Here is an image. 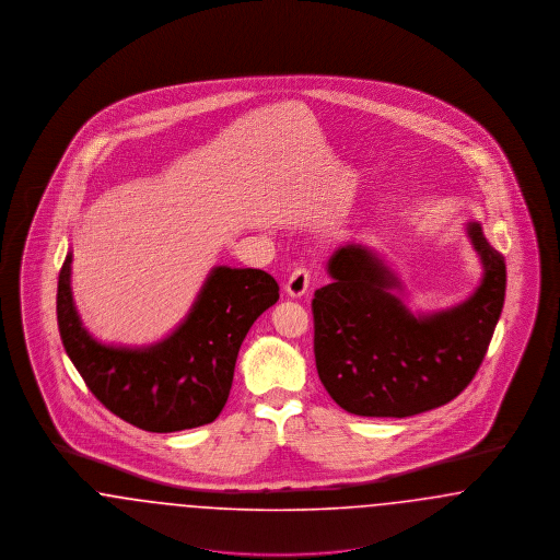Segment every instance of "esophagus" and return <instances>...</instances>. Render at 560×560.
Returning a JSON list of instances; mask_svg holds the SVG:
<instances>
[{"label":"esophagus","instance_id":"1","mask_svg":"<svg viewBox=\"0 0 560 560\" xmlns=\"http://www.w3.org/2000/svg\"><path fill=\"white\" fill-rule=\"evenodd\" d=\"M308 285H311V272L306 268H295L285 283V293L292 298H302L308 292Z\"/></svg>","mask_w":560,"mask_h":560}]
</instances>
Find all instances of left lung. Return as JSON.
I'll return each instance as SVG.
<instances>
[{"label":"left lung","mask_w":560,"mask_h":560,"mask_svg":"<svg viewBox=\"0 0 560 560\" xmlns=\"http://www.w3.org/2000/svg\"><path fill=\"white\" fill-rule=\"evenodd\" d=\"M466 233L482 281L457 306L413 315L400 302L399 277L365 245L338 247L331 283L313 298L320 382L342 409L365 418H409L455 399L479 372L506 295L504 256L479 222Z\"/></svg>","instance_id":"1"}]
</instances>
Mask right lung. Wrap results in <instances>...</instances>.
Returning a JSON list of instances; mask_svg holds the SVG:
<instances>
[{"instance_id":"1","label":"right lung","mask_w":560,"mask_h":560,"mask_svg":"<svg viewBox=\"0 0 560 560\" xmlns=\"http://www.w3.org/2000/svg\"><path fill=\"white\" fill-rule=\"evenodd\" d=\"M71 262L69 252L58 275V331L92 395L147 432L213 422L229 399L243 338L279 300L277 281L260 268H212L187 319L167 338L151 347H107L81 323Z\"/></svg>"}]
</instances>
